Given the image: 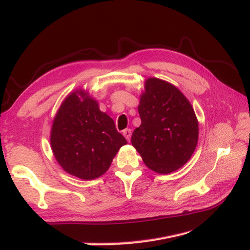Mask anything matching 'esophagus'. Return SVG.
<instances>
[{"instance_id":"obj_1","label":"esophagus","mask_w":250,"mask_h":250,"mask_svg":"<svg viewBox=\"0 0 250 250\" xmlns=\"http://www.w3.org/2000/svg\"><path fill=\"white\" fill-rule=\"evenodd\" d=\"M123 135L126 138V140L128 142H130V138H131V130L130 129H128V128H127V129L123 130Z\"/></svg>"}]
</instances>
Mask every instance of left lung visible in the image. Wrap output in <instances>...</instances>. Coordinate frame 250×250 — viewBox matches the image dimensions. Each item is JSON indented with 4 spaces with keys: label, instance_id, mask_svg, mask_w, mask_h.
<instances>
[{
    "label": "left lung",
    "instance_id": "obj_1",
    "mask_svg": "<svg viewBox=\"0 0 250 250\" xmlns=\"http://www.w3.org/2000/svg\"><path fill=\"white\" fill-rule=\"evenodd\" d=\"M142 123L131 135L148 168L168 174L190 160L198 142V121L191 103L169 82L149 78L138 107Z\"/></svg>",
    "mask_w": 250,
    "mask_h": 250
}]
</instances>
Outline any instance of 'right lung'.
Segmentation results:
<instances>
[{"label": "right lung", "mask_w": 250, "mask_h": 250, "mask_svg": "<svg viewBox=\"0 0 250 250\" xmlns=\"http://www.w3.org/2000/svg\"><path fill=\"white\" fill-rule=\"evenodd\" d=\"M73 93L60 106L52 125L51 146L62 169L84 180L106 172L126 139L113 120L86 93Z\"/></svg>", "instance_id": "add662e5"}]
</instances>
